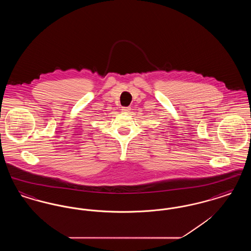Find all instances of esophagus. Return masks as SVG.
I'll use <instances>...</instances> for the list:
<instances>
[{"label":"esophagus","mask_w":251,"mask_h":251,"mask_svg":"<svg viewBox=\"0 0 251 251\" xmlns=\"http://www.w3.org/2000/svg\"><path fill=\"white\" fill-rule=\"evenodd\" d=\"M121 110L123 113H129L131 111V107H122Z\"/></svg>","instance_id":"obj_1"}]
</instances>
